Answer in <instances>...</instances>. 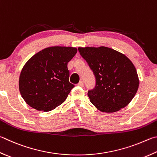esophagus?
Wrapping results in <instances>:
<instances>
[{"instance_id":"obj_1","label":"esophagus","mask_w":157,"mask_h":157,"mask_svg":"<svg viewBox=\"0 0 157 157\" xmlns=\"http://www.w3.org/2000/svg\"><path fill=\"white\" fill-rule=\"evenodd\" d=\"M78 86H80V87H83L84 86V82L82 81H80L79 82V83L78 84Z\"/></svg>"}]
</instances>
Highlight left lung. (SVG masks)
Here are the masks:
<instances>
[{
    "instance_id": "obj_1",
    "label": "left lung",
    "mask_w": 157,
    "mask_h": 157,
    "mask_svg": "<svg viewBox=\"0 0 157 157\" xmlns=\"http://www.w3.org/2000/svg\"><path fill=\"white\" fill-rule=\"evenodd\" d=\"M78 51L95 76L90 101L104 113L117 112L132 101L139 80L132 62L123 53L106 47H79Z\"/></svg>"
}]
</instances>
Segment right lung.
I'll return each instance as SVG.
<instances>
[{"label": "right lung", "mask_w": 157, "mask_h": 157, "mask_svg": "<svg viewBox=\"0 0 157 157\" xmlns=\"http://www.w3.org/2000/svg\"><path fill=\"white\" fill-rule=\"evenodd\" d=\"M77 51L75 47H47L26 62L19 77V90L29 106L48 112L66 100L75 86L69 81L67 64Z\"/></svg>", "instance_id": "add662e5"}]
</instances>
